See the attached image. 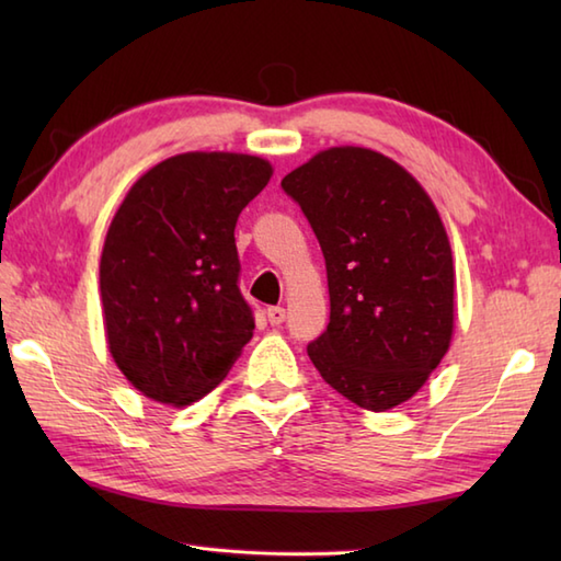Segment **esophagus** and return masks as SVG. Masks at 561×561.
I'll list each match as a JSON object with an SVG mask.
<instances>
[{
  "instance_id": "obj_1",
  "label": "esophagus",
  "mask_w": 561,
  "mask_h": 561,
  "mask_svg": "<svg viewBox=\"0 0 561 561\" xmlns=\"http://www.w3.org/2000/svg\"><path fill=\"white\" fill-rule=\"evenodd\" d=\"M284 318H287V311H284L282 306H272V308H267V320H270V325H282V323H284Z\"/></svg>"
}]
</instances>
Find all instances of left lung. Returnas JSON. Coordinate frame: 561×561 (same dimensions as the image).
<instances>
[{
	"instance_id": "8db88e82",
	"label": "left lung",
	"mask_w": 561,
	"mask_h": 561,
	"mask_svg": "<svg viewBox=\"0 0 561 561\" xmlns=\"http://www.w3.org/2000/svg\"><path fill=\"white\" fill-rule=\"evenodd\" d=\"M325 257L330 323L308 356L330 388L386 412L416 396L456 328V267L438 209L398 161L318 151L282 181Z\"/></svg>"
}]
</instances>
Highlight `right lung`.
Segmentation results:
<instances>
[{
    "label": "right lung",
    "mask_w": 561,
    "mask_h": 561,
    "mask_svg": "<svg viewBox=\"0 0 561 561\" xmlns=\"http://www.w3.org/2000/svg\"><path fill=\"white\" fill-rule=\"evenodd\" d=\"M272 173L250 153L187 151L127 190L105 233L99 282L108 352L145 398L197 402L253 337L233 229Z\"/></svg>",
    "instance_id": "obj_1"
}]
</instances>
